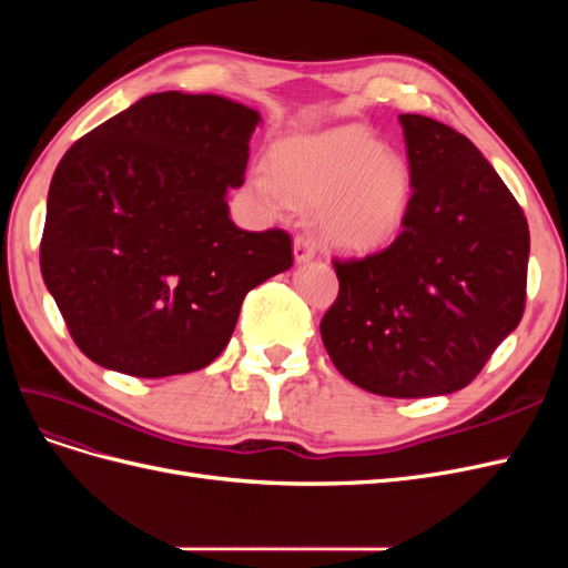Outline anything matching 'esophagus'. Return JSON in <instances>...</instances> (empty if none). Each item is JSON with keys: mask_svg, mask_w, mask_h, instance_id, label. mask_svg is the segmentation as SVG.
<instances>
[{"mask_svg": "<svg viewBox=\"0 0 568 568\" xmlns=\"http://www.w3.org/2000/svg\"><path fill=\"white\" fill-rule=\"evenodd\" d=\"M294 255L298 263H305L311 261V257H315V242L307 234H298L294 239Z\"/></svg>", "mask_w": 568, "mask_h": 568, "instance_id": "1", "label": "esophagus"}]
</instances>
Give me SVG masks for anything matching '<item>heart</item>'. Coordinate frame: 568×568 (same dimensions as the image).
<instances>
[{
  "label": "heart",
  "instance_id": "obj_1",
  "mask_svg": "<svg viewBox=\"0 0 568 568\" xmlns=\"http://www.w3.org/2000/svg\"><path fill=\"white\" fill-rule=\"evenodd\" d=\"M251 186L272 211L317 209L324 244L365 253L403 227L412 175L405 159L382 149L369 132L341 128L280 144L272 168L253 170Z\"/></svg>",
  "mask_w": 568,
  "mask_h": 568
}]
</instances>
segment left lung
<instances>
[{"label":"left lung","mask_w":568,"mask_h":568,"mask_svg":"<svg viewBox=\"0 0 568 568\" xmlns=\"http://www.w3.org/2000/svg\"><path fill=\"white\" fill-rule=\"evenodd\" d=\"M412 196L400 234L334 257L324 348L355 386L426 398L469 386L526 307L530 234L480 151L434 118L403 113Z\"/></svg>","instance_id":"8db88e82"}]
</instances>
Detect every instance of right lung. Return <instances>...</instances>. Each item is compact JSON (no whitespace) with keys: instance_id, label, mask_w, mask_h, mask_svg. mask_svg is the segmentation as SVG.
Segmentation results:
<instances>
[{"instance_id":"1","label":"right lung","mask_w":568,"mask_h":568,"mask_svg":"<svg viewBox=\"0 0 568 568\" xmlns=\"http://www.w3.org/2000/svg\"><path fill=\"white\" fill-rule=\"evenodd\" d=\"M257 123L227 97L161 92L63 153L40 267L92 363L140 379L211 365L248 291L294 265L288 232L230 220Z\"/></svg>"}]
</instances>
